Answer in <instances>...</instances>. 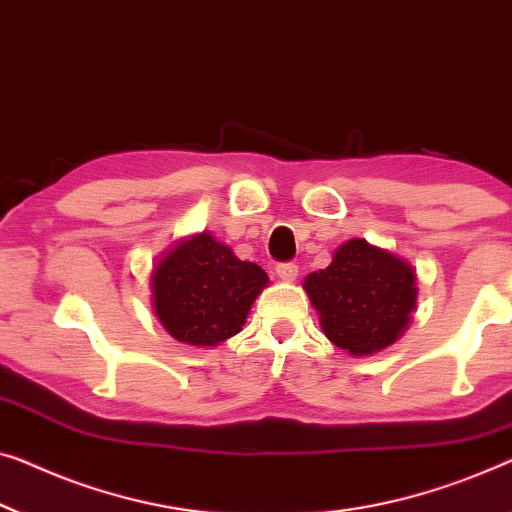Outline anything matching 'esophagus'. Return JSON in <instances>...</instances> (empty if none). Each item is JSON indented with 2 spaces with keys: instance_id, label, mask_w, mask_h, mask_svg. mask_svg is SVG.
<instances>
[{
  "instance_id": "1",
  "label": "esophagus",
  "mask_w": 512,
  "mask_h": 512,
  "mask_svg": "<svg viewBox=\"0 0 512 512\" xmlns=\"http://www.w3.org/2000/svg\"><path fill=\"white\" fill-rule=\"evenodd\" d=\"M276 273H278V278L292 282V280H296V276H299V266H296L294 262H280L276 266Z\"/></svg>"
}]
</instances>
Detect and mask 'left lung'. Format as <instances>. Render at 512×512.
<instances>
[{
    "instance_id": "1",
    "label": "left lung",
    "mask_w": 512,
    "mask_h": 512,
    "mask_svg": "<svg viewBox=\"0 0 512 512\" xmlns=\"http://www.w3.org/2000/svg\"><path fill=\"white\" fill-rule=\"evenodd\" d=\"M335 347L368 356L393 345L416 308V273L386 250L352 239L303 282Z\"/></svg>"
}]
</instances>
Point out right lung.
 <instances>
[{
  "instance_id": "obj_1",
  "label": "right lung",
  "mask_w": 512,
  "mask_h": 512,
  "mask_svg": "<svg viewBox=\"0 0 512 512\" xmlns=\"http://www.w3.org/2000/svg\"><path fill=\"white\" fill-rule=\"evenodd\" d=\"M266 282L257 264L241 262L211 234H197L156 266L154 310L172 338L213 347L241 331Z\"/></svg>"
}]
</instances>
